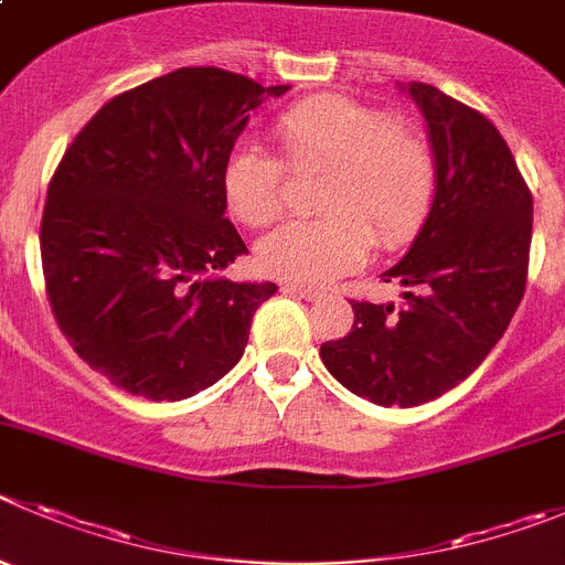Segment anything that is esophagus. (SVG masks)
<instances>
[{"instance_id": "34e87169", "label": "esophagus", "mask_w": 565, "mask_h": 565, "mask_svg": "<svg viewBox=\"0 0 565 565\" xmlns=\"http://www.w3.org/2000/svg\"><path fill=\"white\" fill-rule=\"evenodd\" d=\"M288 294H294V297L305 299V302H317V299H322L324 294L317 291V288H310V286H299V282H288L286 286Z\"/></svg>"}]
</instances>
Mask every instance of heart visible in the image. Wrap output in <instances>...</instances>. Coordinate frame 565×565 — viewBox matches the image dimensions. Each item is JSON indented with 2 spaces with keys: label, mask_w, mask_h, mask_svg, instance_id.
I'll return each mask as SVG.
<instances>
[{
  "label": "heart",
  "mask_w": 565,
  "mask_h": 565,
  "mask_svg": "<svg viewBox=\"0 0 565 565\" xmlns=\"http://www.w3.org/2000/svg\"><path fill=\"white\" fill-rule=\"evenodd\" d=\"M286 164L328 170L313 221H294L263 237L257 260L268 274L322 286L359 266L370 243L401 248L417 237L437 195V151L414 126L384 108L347 97H310L274 122ZM286 164L241 145L224 164V201L246 226H268L286 210Z\"/></svg>",
  "instance_id": "b5f03b06"
}]
</instances>
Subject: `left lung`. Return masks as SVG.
I'll use <instances>...</instances> for the list:
<instances>
[{"label":"left lung","instance_id":"1","mask_svg":"<svg viewBox=\"0 0 565 565\" xmlns=\"http://www.w3.org/2000/svg\"><path fill=\"white\" fill-rule=\"evenodd\" d=\"M437 151V195L397 266L403 305L353 302L344 339L324 341L330 375L377 406H420L488 359L526 288L532 195L510 145L476 108L408 83Z\"/></svg>","mask_w":565,"mask_h":565}]
</instances>
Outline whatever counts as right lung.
Returning a JSON list of instances; mask_svg holds the SVG:
<instances>
[{"label":"right lung","mask_w":565,"mask_h":565,"mask_svg":"<svg viewBox=\"0 0 565 565\" xmlns=\"http://www.w3.org/2000/svg\"><path fill=\"white\" fill-rule=\"evenodd\" d=\"M288 86L181 66L111 97L46 190L41 266L75 353L117 390L184 401L241 361L274 282L212 277L248 255L224 164L248 111Z\"/></svg>","instance_id":"add662e5"}]
</instances>
